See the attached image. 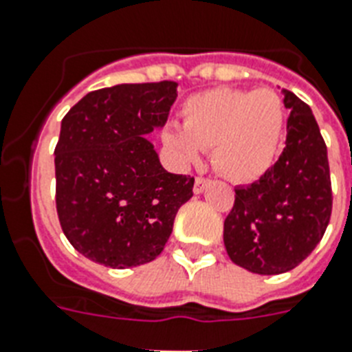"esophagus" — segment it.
I'll return each instance as SVG.
<instances>
[{"mask_svg":"<svg viewBox=\"0 0 352 352\" xmlns=\"http://www.w3.org/2000/svg\"><path fill=\"white\" fill-rule=\"evenodd\" d=\"M208 188V179H202V177H197L195 184H193V193L195 195H201L202 191Z\"/></svg>","mask_w":352,"mask_h":352,"instance_id":"34e87169","label":"esophagus"}]
</instances>
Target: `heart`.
Returning <instances> with one entry per match:
<instances>
[{
	"mask_svg": "<svg viewBox=\"0 0 352 352\" xmlns=\"http://www.w3.org/2000/svg\"><path fill=\"white\" fill-rule=\"evenodd\" d=\"M287 113L273 90L217 88L182 104V126L170 124L162 142L181 164H193L211 150V164L233 182L264 177L278 159Z\"/></svg>",
	"mask_w": 352,
	"mask_h": 352,
	"instance_id": "heart-1",
	"label": "heart"
}]
</instances>
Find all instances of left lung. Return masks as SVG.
<instances>
[{
  "label": "left lung",
  "mask_w": 352,
  "mask_h": 352,
  "mask_svg": "<svg viewBox=\"0 0 352 352\" xmlns=\"http://www.w3.org/2000/svg\"><path fill=\"white\" fill-rule=\"evenodd\" d=\"M280 94L289 110L284 151L264 177L236 188L224 221L231 262L256 275H280L309 256L333 208L327 148L315 116L293 92Z\"/></svg>",
  "instance_id": "1"
}]
</instances>
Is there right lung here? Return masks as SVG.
<instances>
[{
	"mask_svg": "<svg viewBox=\"0 0 352 352\" xmlns=\"http://www.w3.org/2000/svg\"><path fill=\"white\" fill-rule=\"evenodd\" d=\"M177 82L116 85L90 92L61 121L56 206L82 256L126 270L161 255L193 179L162 168L146 139L168 121Z\"/></svg>",
	"mask_w": 352,
	"mask_h": 352,
	"instance_id": "add662e5",
	"label": "right lung"
}]
</instances>
